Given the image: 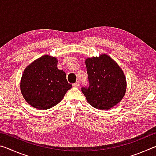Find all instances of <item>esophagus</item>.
<instances>
[{"label":"esophagus","instance_id":"esophagus-1","mask_svg":"<svg viewBox=\"0 0 156 156\" xmlns=\"http://www.w3.org/2000/svg\"><path fill=\"white\" fill-rule=\"evenodd\" d=\"M78 86H79V83H78V82H76V83L73 84V87H78Z\"/></svg>","mask_w":156,"mask_h":156}]
</instances>
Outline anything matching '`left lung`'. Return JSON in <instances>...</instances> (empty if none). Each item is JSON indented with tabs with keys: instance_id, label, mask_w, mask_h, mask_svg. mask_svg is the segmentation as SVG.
<instances>
[{
	"instance_id": "obj_1",
	"label": "left lung",
	"mask_w": 156,
	"mask_h": 156,
	"mask_svg": "<svg viewBox=\"0 0 156 156\" xmlns=\"http://www.w3.org/2000/svg\"><path fill=\"white\" fill-rule=\"evenodd\" d=\"M85 64L89 86L81 90L89 103L98 109L107 110L120 102L126 82L119 65L107 54L87 58Z\"/></svg>"
}]
</instances>
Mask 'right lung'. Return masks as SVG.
<instances>
[{"label": "right lung", "mask_w": 156, "mask_h": 156, "mask_svg": "<svg viewBox=\"0 0 156 156\" xmlns=\"http://www.w3.org/2000/svg\"><path fill=\"white\" fill-rule=\"evenodd\" d=\"M56 58L44 55L25 68L20 91L28 104L37 109H50L58 104L72 85L66 73L57 67Z\"/></svg>", "instance_id": "right-lung-1"}]
</instances>
